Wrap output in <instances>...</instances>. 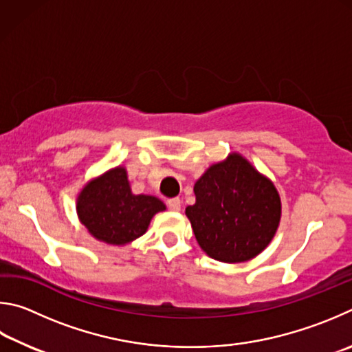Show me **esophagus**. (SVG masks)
I'll use <instances>...</instances> for the list:
<instances>
[{
  "label": "esophagus",
  "mask_w": 352,
  "mask_h": 352,
  "mask_svg": "<svg viewBox=\"0 0 352 352\" xmlns=\"http://www.w3.org/2000/svg\"><path fill=\"white\" fill-rule=\"evenodd\" d=\"M166 206H168V208L173 212H179L181 210V199L179 198L168 199V201H166Z\"/></svg>",
  "instance_id": "esophagus-1"
}]
</instances>
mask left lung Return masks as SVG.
<instances>
[{"label":"left lung","mask_w":352,"mask_h":352,"mask_svg":"<svg viewBox=\"0 0 352 352\" xmlns=\"http://www.w3.org/2000/svg\"><path fill=\"white\" fill-rule=\"evenodd\" d=\"M196 202L186 208L199 248L221 263H245L272 241L281 219L274 182L243 154L229 153L195 182Z\"/></svg>","instance_id":"obj_1"}]
</instances>
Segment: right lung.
Masks as SVG:
<instances>
[{
    "label": "right lung",
    "instance_id": "right-lung-1",
    "mask_svg": "<svg viewBox=\"0 0 352 352\" xmlns=\"http://www.w3.org/2000/svg\"><path fill=\"white\" fill-rule=\"evenodd\" d=\"M156 196L134 195L123 165L92 177L77 195V217L91 236L111 245H126L148 230L153 217L165 210Z\"/></svg>",
    "mask_w": 352,
    "mask_h": 352
}]
</instances>
